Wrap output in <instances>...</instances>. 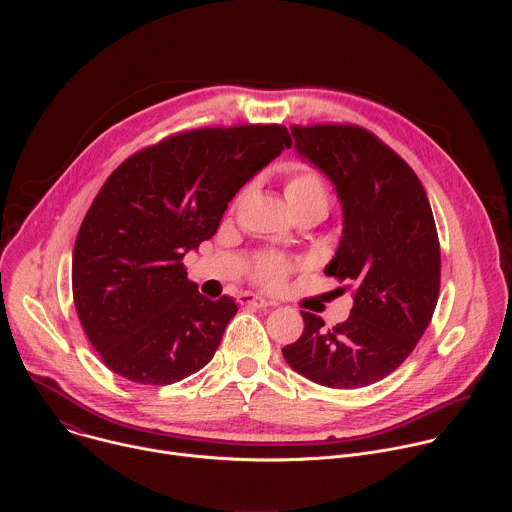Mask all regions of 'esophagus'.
<instances>
[{"label": "esophagus", "instance_id": "1", "mask_svg": "<svg viewBox=\"0 0 512 512\" xmlns=\"http://www.w3.org/2000/svg\"><path fill=\"white\" fill-rule=\"evenodd\" d=\"M237 302L243 304V306H253V308H267V306H271L269 300H265L259 294H251V291H243V294H239Z\"/></svg>", "mask_w": 512, "mask_h": 512}]
</instances>
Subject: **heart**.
I'll return each instance as SVG.
<instances>
[{
    "label": "heart",
    "instance_id": "b5f03b06",
    "mask_svg": "<svg viewBox=\"0 0 512 512\" xmlns=\"http://www.w3.org/2000/svg\"><path fill=\"white\" fill-rule=\"evenodd\" d=\"M285 196H287L291 206H298V204L310 202V200H324L326 202L328 200V190H326V184H324V180L318 172L306 170V168H291L287 172ZM287 271H289V265L283 259L271 257V255L261 257L255 265L257 279L267 283L269 287L281 285Z\"/></svg>",
    "mask_w": 512,
    "mask_h": 512
}]
</instances>
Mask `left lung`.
I'll return each instance as SVG.
<instances>
[{"mask_svg": "<svg viewBox=\"0 0 512 512\" xmlns=\"http://www.w3.org/2000/svg\"><path fill=\"white\" fill-rule=\"evenodd\" d=\"M291 135L340 202L342 235L324 273L352 287L354 304L330 330L302 312V336L281 352L318 385L369 387L401 367L433 316L442 257L431 206L415 172L371 131L316 125Z\"/></svg>", "mask_w": 512, "mask_h": 512, "instance_id": "left-lung-1", "label": "left lung"}]
</instances>
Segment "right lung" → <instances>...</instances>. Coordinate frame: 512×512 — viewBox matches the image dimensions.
<instances>
[{"mask_svg":"<svg viewBox=\"0 0 512 512\" xmlns=\"http://www.w3.org/2000/svg\"><path fill=\"white\" fill-rule=\"evenodd\" d=\"M289 145L281 125L194 129L131 156L107 178L72 251V298L113 373L172 385L210 362L239 308L229 296H202L182 259Z\"/></svg>","mask_w":512,"mask_h":512,"instance_id":"right-lung-1","label":"right lung"}]
</instances>
